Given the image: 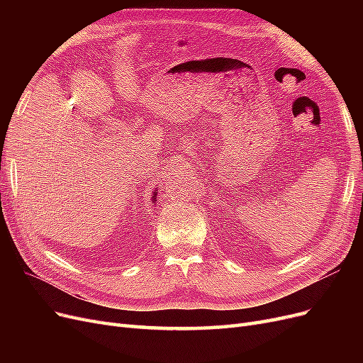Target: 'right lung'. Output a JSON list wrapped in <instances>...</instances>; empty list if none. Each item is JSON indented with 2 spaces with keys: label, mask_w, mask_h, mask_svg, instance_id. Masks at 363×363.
Segmentation results:
<instances>
[{
  "label": "right lung",
  "mask_w": 363,
  "mask_h": 363,
  "mask_svg": "<svg viewBox=\"0 0 363 363\" xmlns=\"http://www.w3.org/2000/svg\"><path fill=\"white\" fill-rule=\"evenodd\" d=\"M155 195H156V194H155ZM152 201H156V199H155V200H152Z\"/></svg>",
  "instance_id": "right-lung-1"
}]
</instances>
